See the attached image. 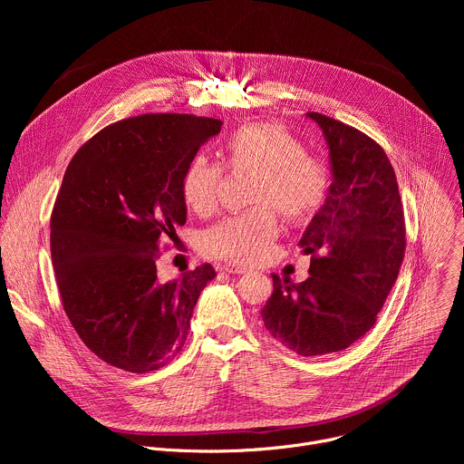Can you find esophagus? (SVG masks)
<instances>
[{"mask_svg": "<svg viewBox=\"0 0 464 464\" xmlns=\"http://www.w3.org/2000/svg\"><path fill=\"white\" fill-rule=\"evenodd\" d=\"M224 272H227V274H233V276H240V274H246V272H249V268H246V266H242V264H226L224 266Z\"/></svg>", "mask_w": 464, "mask_h": 464, "instance_id": "34e87169", "label": "esophagus"}]
</instances>
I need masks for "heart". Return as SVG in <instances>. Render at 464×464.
Returning a JSON list of instances; mask_svg holds the SVG:
<instances>
[{"label": "heart", "mask_w": 464, "mask_h": 464, "mask_svg": "<svg viewBox=\"0 0 464 464\" xmlns=\"http://www.w3.org/2000/svg\"><path fill=\"white\" fill-rule=\"evenodd\" d=\"M231 170H255L249 188L251 209L224 217L208 227L200 249L213 258L237 264H255L270 253L279 233V213L294 224L310 220L323 208L330 172L326 163L304 150L288 128L277 122H247L233 130L222 143ZM224 178L220 163L196 154L181 174V198L185 206L209 215L218 202Z\"/></svg>", "instance_id": "1"}]
</instances>
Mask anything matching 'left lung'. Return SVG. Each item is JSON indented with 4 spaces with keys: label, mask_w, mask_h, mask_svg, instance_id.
I'll list each match as a JSON object with an SVG mask.
<instances>
[{
    "label": "left lung",
    "mask_w": 464,
    "mask_h": 464,
    "mask_svg": "<svg viewBox=\"0 0 464 464\" xmlns=\"http://www.w3.org/2000/svg\"><path fill=\"white\" fill-rule=\"evenodd\" d=\"M323 130L333 183L303 233L310 277L299 285L274 277L260 310L268 333L301 356L340 353L376 323L406 251L399 183L383 149L363 131L306 113Z\"/></svg>",
    "instance_id": "8db88e82"
}]
</instances>
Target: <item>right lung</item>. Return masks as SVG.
<instances>
[{
	"label": "right lung",
	"mask_w": 464,
	"mask_h": 464,
	"mask_svg": "<svg viewBox=\"0 0 464 464\" xmlns=\"http://www.w3.org/2000/svg\"><path fill=\"white\" fill-rule=\"evenodd\" d=\"M222 121L145 113L86 141L65 169L51 213V258L62 306L84 345L108 365L149 372L185 345L202 264L161 283V246L183 226L181 174Z\"/></svg>",
	"instance_id": "obj_1"
}]
</instances>
